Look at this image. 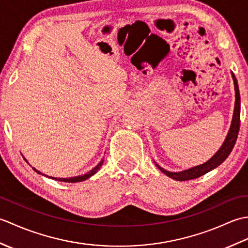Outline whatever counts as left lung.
Instances as JSON below:
<instances>
[{
	"mask_svg": "<svg viewBox=\"0 0 248 248\" xmlns=\"http://www.w3.org/2000/svg\"><path fill=\"white\" fill-rule=\"evenodd\" d=\"M231 76H232L233 78V83H234V91H235V103H234V110H233V116H232V121H231V125L229 129V132L226 136V140L223 143V145L220 146V148L218 151L215 154L211 159L207 161L202 165L195 166L192 168H188L186 170H182L179 172H172V171H167L164 168H162L155 163V165L159 167V170L164 172L166 176H168L171 179H175L177 181H186V180H192V179H196L200 176L204 175L208 171L214 170L215 167H217L218 165L222 164V163L227 159L228 155H230V152L232 151L234 144L236 141V139H238V134H239V130H240V112H241V99H240V92H239V85H238V81L234 77V75L231 72Z\"/></svg>",
	"mask_w": 248,
	"mask_h": 248,
	"instance_id": "1",
	"label": "left lung"
}]
</instances>
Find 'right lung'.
<instances>
[{"label":"right lung","instance_id":"right-lung-1","mask_svg":"<svg viewBox=\"0 0 248 248\" xmlns=\"http://www.w3.org/2000/svg\"><path fill=\"white\" fill-rule=\"evenodd\" d=\"M26 161V160H25ZM103 159L100 161V163L99 164L94 167V168H93V170H91V171H88L87 173H84V175H82V176H78V177H70V178H52V179H55V180H57V181H62V182H71V183H75V182H81V181H84V180H86V179H88V178H91L93 175H94V173H96L97 171H98V170H100V167H101V165L103 164ZM33 170L36 171V172H38V173H40V175H43V176H46V175H44L43 172H40L39 170H35V168L33 167ZM48 177V176H46Z\"/></svg>","mask_w":248,"mask_h":248}]
</instances>
